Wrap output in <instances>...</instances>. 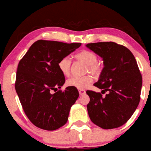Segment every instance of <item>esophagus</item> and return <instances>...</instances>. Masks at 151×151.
Returning a JSON list of instances; mask_svg holds the SVG:
<instances>
[{"mask_svg": "<svg viewBox=\"0 0 151 151\" xmlns=\"http://www.w3.org/2000/svg\"><path fill=\"white\" fill-rule=\"evenodd\" d=\"M78 92H79V94H80V95H83L85 94V93H86L85 90H83V89H79Z\"/></svg>", "mask_w": 151, "mask_h": 151, "instance_id": "esophagus-1", "label": "esophagus"}]
</instances>
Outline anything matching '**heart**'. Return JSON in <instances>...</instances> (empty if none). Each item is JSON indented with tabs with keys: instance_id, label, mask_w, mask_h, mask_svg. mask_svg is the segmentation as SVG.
Returning <instances> with one entry per match:
<instances>
[{
	"instance_id": "b5f03b06",
	"label": "heart",
	"mask_w": 151,
	"mask_h": 151,
	"mask_svg": "<svg viewBox=\"0 0 151 151\" xmlns=\"http://www.w3.org/2000/svg\"><path fill=\"white\" fill-rule=\"evenodd\" d=\"M75 58L78 61L83 62L86 65V70L89 71L92 75L98 76L100 75L103 69V65L98 61L96 54L90 50H83L75 55ZM71 60L68 57H64L59 60L58 68L63 75L68 76L70 72ZM92 81V76L89 75L83 76H73L67 81L68 86L76 88L78 89H84L90 84Z\"/></svg>"
}]
</instances>
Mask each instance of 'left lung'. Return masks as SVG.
Returning <instances> with one entry per match:
<instances>
[{
  "label": "left lung",
  "mask_w": 151,
  "mask_h": 151,
  "mask_svg": "<svg viewBox=\"0 0 151 151\" xmlns=\"http://www.w3.org/2000/svg\"><path fill=\"white\" fill-rule=\"evenodd\" d=\"M90 50L102 57L104 67L94 86L100 92L87 90V110L91 121L104 129L117 128L132 116L140 102L142 76L129 49L112 42L88 43Z\"/></svg>",
  "instance_id": "obj_1"
}]
</instances>
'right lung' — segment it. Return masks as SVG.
Listing matches in <instances>:
<instances>
[{
  "instance_id": "obj_1",
  "label": "right lung",
  "mask_w": 151,
  "mask_h": 151,
  "mask_svg": "<svg viewBox=\"0 0 151 151\" xmlns=\"http://www.w3.org/2000/svg\"><path fill=\"white\" fill-rule=\"evenodd\" d=\"M81 45V43L37 40L19 62L15 89L26 116L36 127L53 131L67 123L79 93L73 86L57 90L65 82L58 63Z\"/></svg>"
}]
</instances>
